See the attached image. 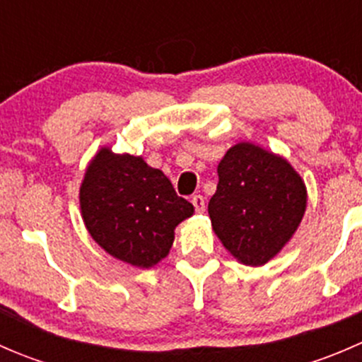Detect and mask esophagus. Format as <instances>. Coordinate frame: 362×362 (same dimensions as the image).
I'll return each mask as SVG.
<instances>
[{"instance_id": "obj_1", "label": "esophagus", "mask_w": 362, "mask_h": 362, "mask_svg": "<svg viewBox=\"0 0 362 362\" xmlns=\"http://www.w3.org/2000/svg\"><path fill=\"white\" fill-rule=\"evenodd\" d=\"M192 204H194V208H196V211H198V214H203L204 211V198L203 196H192Z\"/></svg>"}]
</instances>
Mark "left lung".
<instances>
[{"mask_svg": "<svg viewBox=\"0 0 362 362\" xmlns=\"http://www.w3.org/2000/svg\"><path fill=\"white\" fill-rule=\"evenodd\" d=\"M208 203L211 228L224 249L245 266L272 261L298 231L306 185L293 164L250 141L233 145L217 166Z\"/></svg>", "mask_w": 362, "mask_h": 362, "instance_id": "1", "label": "left lung"}]
</instances>
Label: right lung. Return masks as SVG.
I'll return each instance as SVG.
<instances>
[{
    "instance_id": "obj_1",
    "label": "right lung",
    "mask_w": 362,
    "mask_h": 362,
    "mask_svg": "<svg viewBox=\"0 0 362 362\" xmlns=\"http://www.w3.org/2000/svg\"><path fill=\"white\" fill-rule=\"evenodd\" d=\"M78 202L90 238L140 269L170 254L175 228L194 214L163 171L141 156L115 154L110 147H101L87 164Z\"/></svg>"
}]
</instances>
